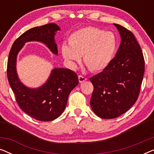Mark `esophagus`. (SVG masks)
Wrapping results in <instances>:
<instances>
[{
	"label": "esophagus",
	"mask_w": 154,
	"mask_h": 154,
	"mask_svg": "<svg viewBox=\"0 0 154 154\" xmlns=\"http://www.w3.org/2000/svg\"><path fill=\"white\" fill-rule=\"evenodd\" d=\"M86 80H87V79H86L85 77H84L83 75H79V81L80 83H83V82H85Z\"/></svg>",
	"instance_id": "esophagus-1"
}]
</instances>
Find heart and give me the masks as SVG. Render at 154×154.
<instances>
[{
  "instance_id": "heart-1",
  "label": "heart",
  "mask_w": 154,
  "mask_h": 154,
  "mask_svg": "<svg viewBox=\"0 0 154 154\" xmlns=\"http://www.w3.org/2000/svg\"><path fill=\"white\" fill-rule=\"evenodd\" d=\"M118 47V38L113 32L89 26L71 33L69 45L62 46V54L71 66H75L83 56L84 63L90 71L101 72L113 62Z\"/></svg>"
}]
</instances>
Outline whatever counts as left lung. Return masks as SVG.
I'll use <instances>...</instances> for the list:
<instances>
[{
	"mask_svg": "<svg viewBox=\"0 0 154 154\" xmlns=\"http://www.w3.org/2000/svg\"><path fill=\"white\" fill-rule=\"evenodd\" d=\"M121 41L108 68L91 77L94 90L90 106L102 119H115L123 114L137 100L144 73V56L131 31L113 24Z\"/></svg>",
	"mask_w": 154,
	"mask_h": 154,
	"instance_id": "1",
	"label": "left lung"
}]
</instances>
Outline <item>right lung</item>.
<instances>
[{"instance_id":"add662e5","label":"right lung","mask_w":154,"mask_h":154,"mask_svg":"<svg viewBox=\"0 0 154 154\" xmlns=\"http://www.w3.org/2000/svg\"><path fill=\"white\" fill-rule=\"evenodd\" d=\"M60 30L54 23L29 29L14 42L8 57V79L17 102L24 113L40 121H53L62 114L69 94L79 84L78 75L69 69L56 68L52 69L48 81L41 87H26L17 73V57L24 44L31 41L43 43L52 53L57 54L54 35Z\"/></svg>"}]
</instances>
